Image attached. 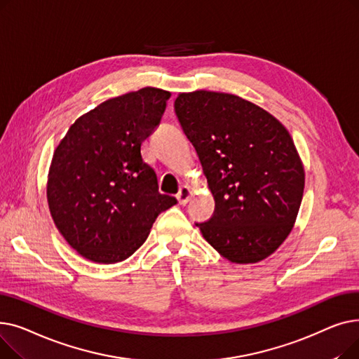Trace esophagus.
Masks as SVG:
<instances>
[{
  "mask_svg": "<svg viewBox=\"0 0 359 359\" xmlns=\"http://www.w3.org/2000/svg\"><path fill=\"white\" fill-rule=\"evenodd\" d=\"M191 196H192V191L189 189V187H187V186H182L179 194H177V201H179L180 205H186L187 202H189Z\"/></svg>",
  "mask_w": 359,
  "mask_h": 359,
  "instance_id": "34e87169",
  "label": "esophagus"
}]
</instances>
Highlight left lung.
Wrapping results in <instances>:
<instances>
[{
  "mask_svg": "<svg viewBox=\"0 0 359 359\" xmlns=\"http://www.w3.org/2000/svg\"><path fill=\"white\" fill-rule=\"evenodd\" d=\"M215 199L203 238L233 263L271 256L291 233L304 192V167L287 128L234 94L196 90L175 100Z\"/></svg>",
  "mask_w": 359,
  "mask_h": 359,
  "instance_id": "8db88e82",
  "label": "left lung"
}]
</instances>
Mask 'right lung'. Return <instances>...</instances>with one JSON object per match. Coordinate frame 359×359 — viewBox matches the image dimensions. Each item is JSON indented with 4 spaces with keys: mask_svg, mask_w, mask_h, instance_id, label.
<instances>
[{
    "mask_svg": "<svg viewBox=\"0 0 359 359\" xmlns=\"http://www.w3.org/2000/svg\"><path fill=\"white\" fill-rule=\"evenodd\" d=\"M170 91L145 87L113 97L75 121L56 147L46 196L69 246L96 263L128 259L163 211L177 203L158 192L141 147L158 126Z\"/></svg>",
    "mask_w": 359,
    "mask_h": 359,
    "instance_id": "obj_1",
    "label": "right lung"
}]
</instances>
